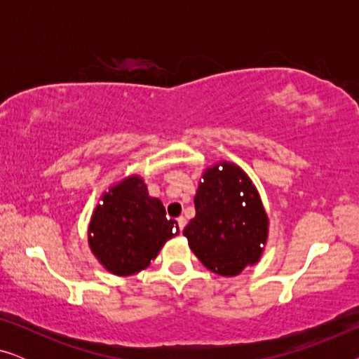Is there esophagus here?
Here are the masks:
<instances>
[{
	"label": "esophagus",
	"instance_id": "esophagus-1",
	"mask_svg": "<svg viewBox=\"0 0 359 359\" xmlns=\"http://www.w3.org/2000/svg\"><path fill=\"white\" fill-rule=\"evenodd\" d=\"M178 225H180V230H183L186 227V219L183 217V215H180L178 217Z\"/></svg>",
	"mask_w": 359,
	"mask_h": 359
}]
</instances>
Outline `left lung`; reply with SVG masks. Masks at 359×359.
<instances>
[{"mask_svg": "<svg viewBox=\"0 0 359 359\" xmlns=\"http://www.w3.org/2000/svg\"><path fill=\"white\" fill-rule=\"evenodd\" d=\"M196 215L183 233L199 262L220 276H237L257 263L268 237V215L243 170L215 165L203 175Z\"/></svg>", "mask_w": 359, "mask_h": 359, "instance_id": "8db88e82", "label": "left lung"}]
</instances>
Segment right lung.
I'll return each mask as SVG.
<instances>
[{
  "mask_svg": "<svg viewBox=\"0 0 359 359\" xmlns=\"http://www.w3.org/2000/svg\"><path fill=\"white\" fill-rule=\"evenodd\" d=\"M178 232L161 201L150 198L139 176H130L102 196L91 217L88 242L107 271L129 276L149 266Z\"/></svg>",
  "mask_w": 359,
  "mask_h": 359,
  "instance_id": "obj_1",
  "label": "right lung"
}]
</instances>
